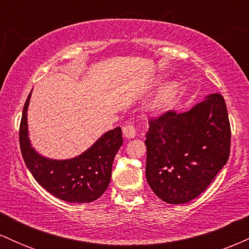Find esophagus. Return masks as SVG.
<instances>
[{
	"label": "esophagus",
	"mask_w": 249,
	"mask_h": 249,
	"mask_svg": "<svg viewBox=\"0 0 249 249\" xmlns=\"http://www.w3.org/2000/svg\"><path fill=\"white\" fill-rule=\"evenodd\" d=\"M137 134V131L136 128H134L133 125H125L124 127H123V136L125 137V138L127 139H131V138H134Z\"/></svg>",
	"instance_id": "esophagus-1"
}]
</instances>
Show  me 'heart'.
Returning <instances> with one entry per match:
<instances>
[{"label":"heart","mask_w":249,"mask_h":249,"mask_svg":"<svg viewBox=\"0 0 249 249\" xmlns=\"http://www.w3.org/2000/svg\"><path fill=\"white\" fill-rule=\"evenodd\" d=\"M161 82V79H157L156 85H158ZM179 84L174 81H170L165 84H162L153 98L151 99L150 104H148V110L156 115H161V113L166 112L173 107L176 103L177 98L179 96Z\"/></svg>","instance_id":"b5f03b06"}]
</instances>
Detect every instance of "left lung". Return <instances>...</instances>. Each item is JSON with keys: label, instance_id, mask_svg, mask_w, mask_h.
Instances as JSON below:
<instances>
[{"label": "left lung", "instance_id": "left-lung-1", "mask_svg": "<svg viewBox=\"0 0 249 249\" xmlns=\"http://www.w3.org/2000/svg\"><path fill=\"white\" fill-rule=\"evenodd\" d=\"M146 179L158 198L185 204L200 196L230 157L231 126L224 97L211 93L191 110L150 122Z\"/></svg>", "mask_w": 249, "mask_h": 249}]
</instances>
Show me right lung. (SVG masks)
Masks as SVG:
<instances>
[{
	"instance_id": "obj_1",
	"label": "right lung",
	"mask_w": 249,
	"mask_h": 249,
	"mask_svg": "<svg viewBox=\"0 0 249 249\" xmlns=\"http://www.w3.org/2000/svg\"><path fill=\"white\" fill-rule=\"evenodd\" d=\"M28 96L19 125V146L25 165L41 186L68 202L95 201L110 184L112 162L123 145L122 128L102 134L88 150L70 159H51L33 147L28 130Z\"/></svg>"
}]
</instances>
